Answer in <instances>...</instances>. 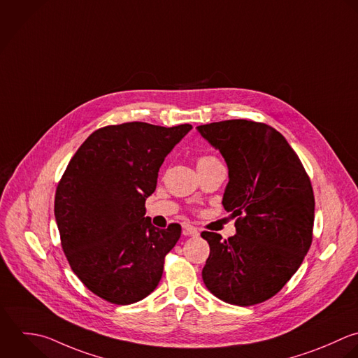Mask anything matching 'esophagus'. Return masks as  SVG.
I'll return each mask as SVG.
<instances>
[{
  "label": "esophagus",
  "mask_w": 358,
  "mask_h": 358,
  "mask_svg": "<svg viewBox=\"0 0 358 358\" xmlns=\"http://www.w3.org/2000/svg\"><path fill=\"white\" fill-rule=\"evenodd\" d=\"M182 234H184V236H192V237H195V236L199 234V231H198L196 227H194V226H191V224H184V226H182Z\"/></svg>",
  "instance_id": "34e87169"
}]
</instances>
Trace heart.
Instances as JSON below:
<instances>
[{"label": "heart", "instance_id": "b5f03b06", "mask_svg": "<svg viewBox=\"0 0 358 358\" xmlns=\"http://www.w3.org/2000/svg\"><path fill=\"white\" fill-rule=\"evenodd\" d=\"M210 160H216V157H213V156H202V157L198 159V164L206 163V162H210Z\"/></svg>", "mask_w": 358, "mask_h": 358}]
</instances>
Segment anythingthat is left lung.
I'll list each match as a JSON object with an SVG mask.
<instances>
[{
	"instance_id": "obj_1",
	"label": "left lung",
	"mask_w": 358,
	"mask_h": 358,
	"mask_svg": "<svg viewBox=\"0 0 358 358\" xmlns=\"http://www.w3.org/2000/svg\"><path fill=\"white\" fill-rule=\"evenodd\" d=\"M198 131L227 163L223 206L237 217V233L227 240L201 234L210 247L203 283L233 306L264 303L292 279L311 247V180L286 138L268 124L227 120Z\"/></svg>"
}]
</instances>
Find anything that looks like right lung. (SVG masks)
I'll return each mask as SVG.
<instances>
[{
	"label": "right lung",
	"mask_w": 358,
	"mask_h": 358,
	"mask_svg": "<svg viewBox=\"0 0 358 358\" xmlns=\"http://www.w3.org/2000/svg\"><path fill=\"white\" fill-rule=\"evenodd\" d=\"M148 122L96 129L69 160L55 191L61 247L79 280L100 299L134 304L159 285L181 226L145 217L164 157L191 131Z\"/></svg>",
	"instance_id": "right-lung-1"
}]
</instances>
